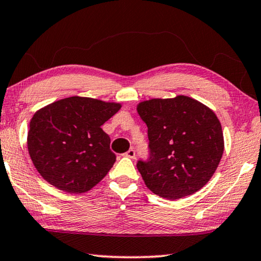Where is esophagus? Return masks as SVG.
I'll return each instance as SVG.
<instances>
[{"instance_id": "34e87169", "label": "esophagus", "mask_w": 261, "mask_h": 261, "mask_svg": "<svg viewBox=\"0 0 261 261\" xmlns=\"http://www.w3.org/2000/svg\"><path fill=\"white\" fill-rule=\"evenodd\" d=\"M125 156H127V158H130V159H135V156H136V152H135V149L134 148H131V149H129V151H127L125 154H124Z\"/></svg>"}]
</instances>
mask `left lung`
I'll list each match as a JSON object with an SVG mask.
<instances>
[{
    "label": "left lung",
    "mask_w": 261,
    "mask_h": 261,
    "mask_svg": "<svg viewBox=\"0 0 261 261\" xmlns=\"http://www.w3.org/2000/svg\"><path fill=\"white\" fill-rule=\"evenodd\" d=\"M137 112L148 129V159L137 162L146 187L167 199L200 190L215 173L224 148L213 110L178 95L144 101Z\"/></svg>",
    "instance_id": "1"
}]
</instances>
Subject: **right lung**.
<instances>
[{
  "label": "right lung",
  "mask_w": 261,
  "mask_h": 261,
  "mask_svg": "<svg viewBox=\"0 0 261 261\" xmlns=\"http://www.w3.org/2000/svg\"><path fill=\"white\" fill-rule=\"evenodd\" d=\"M120 109V103L71 96L38 110L30 122L28 148L39 174L70 193L98 184L116 161L101 125Z\"/></svg>",
  "instance_id": "1"
}]
</instances>
